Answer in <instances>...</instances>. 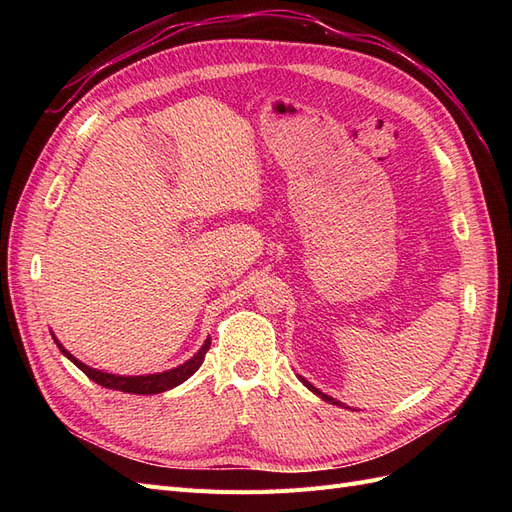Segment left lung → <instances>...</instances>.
<instances>
[{"label":"left lung","mask_w":512,"mask_h":512,"mask_svg":"<svg viewBox=\"0 0 512 512\" xmlns=\"http://www.w3.org/2000/svg\"><path fill=\"white\" fill-rule=\"evenodd\" d=\"M299 380H301V382H303V384L307 386V389H309V391H312V393H316V395H318V397H322L324 401H329V404H333V406H342V408H344V404H342V401H337V399H333V397H329V395H324V393H320V391L316 389V386H314V384H309V382H307V380H305L303 376H299Z\"/></svg>","instance_id":"8db88e82"}]
</instances>
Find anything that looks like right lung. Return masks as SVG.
I'll list each match as a JSON object with an SVG mask.
<instances>
[{"label": "right lung", "instance_id": "add662e5", "mask_svg": "<svg viewBox=\"0 0 512 512\" xmlns=\"http://www.w3.org/2000/svg\"><path fill=\"white\" fill-rule=\"evenodd\" d=\"M55 342H57V339H55ZM57 346H59L61 354H66L68 359L76 367H79L89 380H94L96 384L104 386V389L134 393V395H156V393H164L168 389H175L177 384L188 380L194 374V371L200 365H203L205 354H207V350L211 346V339H207V342L203 344V348H200L188 363H183V365L170 369V371H162V374H151V376H115V374H106V371L91 369L85 363H81L79 359H74V356L64 346H61L59 342H57Z\"/></svg>", "mask_w": 512, "mask_h": 512}]
</instances>
